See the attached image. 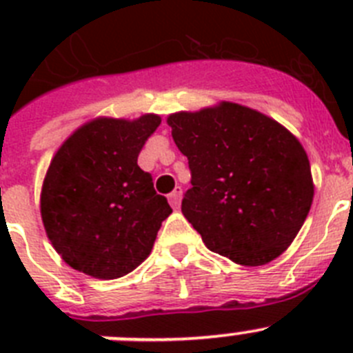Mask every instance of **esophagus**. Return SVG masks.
Listing matches in <instances>:
<instances>
[{
    "instance_id": "34e87169",
    "label": "esophagus",
    "mask_w": 353,
    "mask_h": 353,
    "mask_svg": "<svg viewBox=\"0 0 353 353\" xmlns=\"http://www.w3.org/2000/svg\"><path fill=\"white\" fill-rule=\"evenodd\" d=\"M180 198H182V187H176V189H174V191L171 192L170 196H168L171 207L179 208L180 207Z\"/></svg>"
}]
</instances>
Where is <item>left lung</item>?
Wrapping results in <instances>:
<instances>
[{"label": "left lung", "instance_id": "8db88e82", "mask_svg": "<svg viewBox=\"0 0 353 353\" xmlns=\"http://www.w3.org/2000/svg\"><path fill=\"white\" fill-rule=\"evenodd\" d=\"M168 125L191 170L182 214L205 245L245 267L283 254L314 196L301 141L270 117L235 102L173 113Z\"/></svg>", "mask_w": 353, "mask_h": 353}]
</instances>
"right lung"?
<instances>
[{
  "label": "right lung",
  "instance_id": "1",
  "mask_svg": "<svg viewBox=\"0 0 353 353\" xmlns=\"http://www.w3.org/2000/svg\"><path fill=\"white\" fill-rule=\"evenodd\" d=\"M159 114L99 117L68 136L52 157L40 192L42 223L72 269L117 279L148 258L171 214L152 174L138 166Z\"/></svg>",
  "mask_w": 353,
  "mask_h": 353
}]
</instances>
